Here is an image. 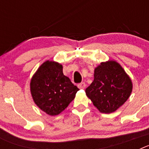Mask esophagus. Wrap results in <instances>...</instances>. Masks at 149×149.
I'll return each instance as SVG.
<instances>
[{
	"instance_id": "1",
	"label": "esophagus",
	"mask_w": 149,
	"mask_h": 149,
	"mask_svg": "<svg viewBox=\"0 0 149 149\" xmlns=\"http://www.w3.org/2000/svg\"><path fill=\"white\" fill-rule=\"evenodd\" d=\"M77 86H78L79 89H84L85 86H86V84H85V83L82 82L81 83V84H79L78 85H77Z\"/></svg>"
}]
</instances>
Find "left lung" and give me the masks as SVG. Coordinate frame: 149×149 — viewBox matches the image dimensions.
<instances>
[{
    "label": "left lung",
    "instance_id": "obj_1",
    "mask_svg": "<svg viewBox=\"0 0 149 149\" xmlns=\"http://www.w3.org/2000/svg\"><path fill=\"white\" fill-rule=\"evenodd\" d=\"M132 83L119 63H101L95 69L94 81L86 89V95L104 113L116 111L129 98Z\"/></svg>",
    "mask_w": 149,
    "mask_h": 149
}]
</instances>
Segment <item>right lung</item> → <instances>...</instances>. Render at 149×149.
Wrapping results in <instances>:
<instances>
[{"instance_id": "right-lung-1", "label": "right lung", "mask_w": 149, "mask_h": 149, "mask_svg": "<svg viewBox=\"0 0 149 149\" xmlns=\"http://www.w3.org/2000/svg\"><path fill=\"white\" fill-rule=\"evenodd\" d=\"M78 90L63 74L62 65L53 61L43 63L30 82L34 102L50 116L58 115L65 110Z\"/></svg>"}]
</instances>
